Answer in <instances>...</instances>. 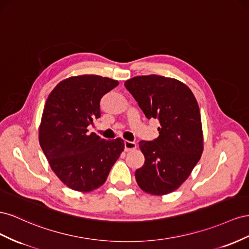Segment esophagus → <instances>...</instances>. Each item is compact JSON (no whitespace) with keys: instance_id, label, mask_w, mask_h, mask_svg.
Instances as JSON below:
<instances>
[{"instance_id":"1","label":"esophagus","mask_w":249,"mask_h":249,"mask_svg":"<svg viewBox=\"0 0 249 249\" xmlns=\"http://www.w3.org/2000/svg\"><path fill=\"white\" fill-rule=\"evenodd\" d=\"M137 148V144L134 142H130V141H124V149L125 151H131L134 150Z\"/></svg>"}]
</instances>
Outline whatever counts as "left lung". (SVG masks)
I'll return each instance as SVG.
<instances>
[{"label":"left lung","mask_w":249,"mask_h":249,"mask_svg":"<svg viewBox=\"0 0 249 249\" xmlns=\"http://www.w3.org/2000/svg\"><path fill=\"white\" fill-rule=\"evenodd\" d=\"M124 85L147 119H158L160 136L141 141L145 162L136 171L139 187L161 196L187 180L203 151L199 106L186 84L160 75L137 76Z\"/></svg>","instance_id":"obj_1"}]
</instances>
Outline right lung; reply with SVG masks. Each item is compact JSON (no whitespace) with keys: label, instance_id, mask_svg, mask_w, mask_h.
Masks as SVG:
<instances>
[{"label":"right lung","instance_id":"add662e5","mask_svg":"<svg viewBox=\"0 0 249 249\" xmlns=\"http://www.w3.org/2000/svg\"><path fill=\"white\" fill-rule=\"evenodd\" d=\"M119 82L98 75L60 81L50 93L39 125L40 147L52 171L70 189L90 192L101 187L124 150V141H105L89 133L100 118V101Z\"/></svg>","mask_w":249,"mask_h":249}]
</instances>
